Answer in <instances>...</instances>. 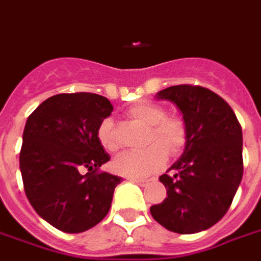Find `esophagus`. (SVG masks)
<instances>
[{
    "label": "esophagus",
    "instance_id": "1",
    "mask_svg": "<svg viewBox=\"0 0 261 261\" xmlns=\"http://www.w3.org/2000/svg\"><path fill=\"white\" fill-rule=\"evenodd\" d=\"M131 181L135 182V184H138L139 186H147L150 182L149 179H142V178H133Z\"/></svg>",
    "mask_w": 261,
    "mask_h": 261
}]
</instances>
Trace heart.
I'll return each mask as SVG.
<instances>
[{
  "instance_id": "obj_1",
  "label": "heart",
  "mask_w": 261,
  "mask_h": 261,
  "mask_svg": "<svg viewBox=\"0 0 261 261\" xmlns=\"http://www.w3.org/2000/svg\"><path fill=\"white\" fill-rule=\"evenodd\" d=\"M126 116L131 120L149 127L146 137L145 151L127 152L116 158L115 170L127 177H146L161 170L166 162L167 154L178 155L185 149L189 138L188 124L181 116L166 115L164 106L154 101H138L126 110ZM96 138L99 145L109 152L119 150V138L115 124L106 118L97 126Z\"/></svg>"
}]
</instances>
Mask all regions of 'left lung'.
Segmentation results:
<instances>
[{
  "label": "left lung",
  "instance_id": "left-lung-1",
  "mask_svg": "<svg viewBox=\"0 0 261 261\" xmlns=\"http://www.w3.org/2000/svg\"><path fill=\"white\" fill-rule=\"evenodd\" d=\"M156 96L178 107L189 138L181 158L160 177L167 197L150 213L171 232L197 233L219 222L233 201L244 170L243 131L230 106L205 87L179 84Z\"/></svg>",
  "mask_w": 261,
  "mask_h": 261
}]
</instances>
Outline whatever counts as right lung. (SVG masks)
<instances>
[{
	"label": "right lung",
	"instance_id": "1",
	"mask_svg": "<svg viewBox=\"0 0 261 261\" xmlns=\"http://www.w3.org/2000/svg\"><path fill=\"white\" fill-rule=\"evenodd\" d=\"M112 110L100 95L59 94L27 120L20 151L25 194L40 217L65 233L84 232L105 219L122 181L100 171L110 155L96 130Z\"/></svg>",
	"mask_w": 261,
	"mask_h": 261
}]
</instances>
